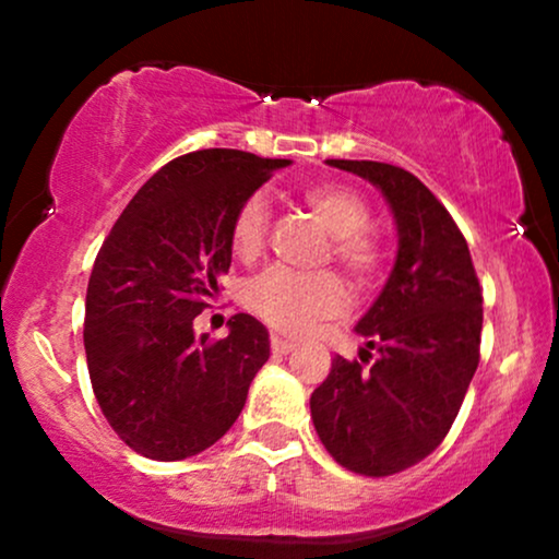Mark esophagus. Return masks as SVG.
<instances>
[{
  "label": "esophagus",
  "mask_w": 559,
  "mask_h": 559,
  "mask_svg": "<svg viewBox=\"0 0 559 559\" xmlns=\"http://www.w3.org/2000/svg\"><path fill=\"white\" fill-rule=\"evenodd\" d=\"M271 346H273L275 355H288V352L297 349V344L288 342V338H281V336H273V338H271Z\"/></svg>",
  "instance_id": "1"
}]
</instances>
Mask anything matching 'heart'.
Masks as SVG:
<instances>
[{
  "instance_id": "heart-1",
  "label": "heart",
  "mask_w": 559,
  "mask_h": 559,
  "mask_svg": "<svg viewBox=\"0 0 559 559\" xmlns=\"http://www.w3.org/2000/svg\"><path fill=\"white\" fill-rule=\"evenodd\" d=\"M307 207L320 217L333 236V258L355 281L373 278L381 265V249L368 230L370 207L357 191L338 183H316L301 191ZM267 202L252 194L241 204L230 228V247L241 260L258 258L267 236ZM249 307L273 329L307 333L323 320L346 310V288L336 273H297L271 267L249 284Z\"/></svg>"
}]
</instances>
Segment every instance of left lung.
<instances>
[{"instance_id": "left-lung-1", "label": "left lung", "mask_w": 559, "mask_h": 559, "mask_svg": "<svg viewBox=\"0 0 559 559\" xmlns=\"http://www.w3.org/2000/svg\"><path fill=\"white\" fill-rule=\"evenodd\" d=\"M325 165L381 191L400 249L386 286L355 325L365 338L362 362L333 357L310 413L338 465L394 476L428 457L457 418L478 368L484 297L465 236L413 173L370 159Z\"/></svg>"}]
</instances>
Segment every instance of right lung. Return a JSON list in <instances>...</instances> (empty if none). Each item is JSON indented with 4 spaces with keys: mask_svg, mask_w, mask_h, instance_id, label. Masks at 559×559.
I'll return each instance as SVG.
<instances>
[{
    "mask_svg": "<svg viewBox=\"0 0 559 559\" xmlns=\"http://www.w3.org/2000/svg\"><path fill=\"white\" fill-rule=\"evenodd\" d=\"M288 159L199 150L159 168L128 202L86 288L88 376L112 431L159 463L194 457L234 426L271 357L267 329L239 312L228 336L194 318L230 267L239 207Z\"/></svg>",
    "mask_w": 559,
    "mask_h": 559,
    "instance_id": "obj_1",
    "label": "right lung"
}]
</instances>
